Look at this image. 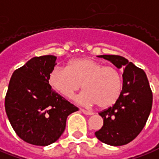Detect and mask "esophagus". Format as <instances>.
Here are the masks:
<instances>
[{
	"label": "esophagus",
	"mask_w": 159,
	"mask_h": 159,
	"mask_svg": "<svg viewBox=\"0 0 159 159\" xmlns=\"http://www.w3.org/2000/svg\"><path fill=\"white\" fill-rule=\"evenodd\" d=\"M81 111L85 114V115H89V116H90V115H93V112H91V111H87V110H84V109H81Z\"/></svg>",
	"instance_id": "obj_1"
}]
</instances>
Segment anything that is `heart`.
I'll use <instances>...</instances> for the list:
<instances>
[{
  "label": "heart",
  "instance_id": "1",
  "mask_svg": "<svg viewBox=\"0 0 159 159\" xmlns=\"http://www.w3.org/2000/svg\"><path fill=\"white\" fill-rule=\"evenodd\" d=\"M48 84L57 93L70 99L82 88L84 91L78 101L84 105L97 104L105 109L116 103L120 98L123 78L112 66H103L91 58L71 60L68 69L55 66L48 75Z\"/></svg>",
  "mask_w": 159,
  "mask_h": 159
}]
</instances>
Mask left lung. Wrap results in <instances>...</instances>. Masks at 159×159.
<instances>
[{
    "label": "left lung",
    "mask_w": 159,
    "mask_h": 159,
    "mask_svg": "<svg viewBox=\"0 0 159 159\" xmlns=\"http://www.w3.org/2000/svg\"><path fill=\"white\" fill-rule=\"evenodd\" d=\"M124 68L123 88L118 101L99 112L103 125L95 135L101 142L120 146L129 143L142 131L152 107V91L145 72L125 57L116 55L98 56Z\"/></svg>",
    "instance_id": "obj_1"
}]
</instances>
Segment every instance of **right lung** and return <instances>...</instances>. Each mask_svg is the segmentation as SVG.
Returning <instances> with one entry per match:
<instances>
[{"label":"right lung","mask_w":159,"mask_h":159,"mask_svg":"<svg viewBox=\"0 0 159 159\" xmlns=\"http://www.w3.org/2000/svg\"><path fill=\"white\" fill-rule=\"evenodd\" d=\"M55 56L30 59L14 71L5 97L8 120L26 143L46 146L63 133L68 116L78 111L48 84V75L57 65Z\"/></svg>","instance_id":"1"}]
</instances>
